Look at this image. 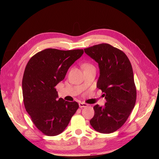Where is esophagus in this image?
Segmentation results:
<instances>
[{
  "mask_svg": "<svg viewBox=\"0 0 159 159\" xmlns=\"http://www.w3.org/2000/svg\"><path fill=\"white\" fill-rule=\"evenodd\" d=\"M88 106V105L86 103H84V102H80L79 103V107H86Z\"/></svg>",
  "mask_w": 159,
  "mask_h": 159,
  "instance_id": "esophagus-1",
  "label": "esophagus"
}]
</instances>
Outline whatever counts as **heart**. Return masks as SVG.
<instances>
[{
  "mask_svg": "<svg viewBox=\"0 0 159 159\" xmlns=\"http://www.w3.org/2000/svg\"><path fill=\"white\" fill-rule=\"evenodd\" d=\"M89 66H93V65H91L90 64H85L83 65V67H84V68H86V67H89Z\"/></svg>",
  "mask_w": 159,
  "mask_h": 159,
  "instance_id": "b5f03b06",
  "label": "heart"
}]
</instances>
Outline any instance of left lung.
I'll return each instance as SVG.
<instances>
[{
    "mask_svg": "<svg viewBox=\"0 0 159 159\" xmlns=\"http://www.w3.org/2000/svg\"><path fill=\"white\" fill-rule=\"evenodd\" d=\"M100 69L97 86L104 93V106H93L95 115L89 121L95 130L111 133L123 126L134 107L137 89L129 58L122 50L109 44L85 48Z\"/></svg>",
    "mask_w": 159,
    "mask_h": 159,
    "instance_id": "obj_1",
    "label": "left lung"
}]
</instances>
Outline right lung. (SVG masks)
<instances>
[{
	"label": "right lung",
	"instance_id": "obj_1",
	"mask_svg": "<svg viewBox=\"0 0 159 159\" xmlns=\"http://www.w3.org/2000/svg\"><path fill=\"white\" fill-rule=\"evenodd\" d=\"M83 53L82 49L48 48L33 55L26 66L22 79L25 109L37 129L47 136L61 133L79 108L77 102L58 100L55 86Z\"/></svg>",
	"mask_w": 159,
	"mask_h": 159
}]
</instances>
